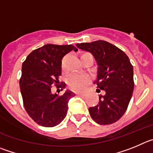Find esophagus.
Instances as JSON below:
<instances>
[{"instance_id": "obj_1", "label": "esophagus", "mask_w": 153, "mask_h": 153, "mask_svg": "<svg viewBox=\"0 0 153 153\" xmlns=\"http://www.w3.org/2000/svg\"><path fill=\"white\" fill-rule=\"evenodd\" d=\"M77 94L80 96H85L86 95V93H84V92H79V93H77Z\"/></svg>"}]
</instances>
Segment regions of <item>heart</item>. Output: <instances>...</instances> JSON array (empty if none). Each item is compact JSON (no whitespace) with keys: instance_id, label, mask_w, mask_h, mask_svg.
Returning a JSON list of instances; mask_svg holds the SVG:
<instances>
[{"instance_id":"b5f03b06","label":"heart","mask_w":153,"mask_h":153,"mask_svg":"<svg viewBox=\"0 0 153 153\" xmlns=\"http://www.w3.org/2000/svg\"><path fill=\"white\" fill-rule=\"evenodd\" d=\"M87 55H91L90 53H85L82 56H87ZM64 63L62 62V66ZM91 82V77L88 75H82V74L73 73L70 75L67 78V84L70 88L74 91H84Z\"/></svg>"}]
</instances>
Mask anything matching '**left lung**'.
Here are the masks:
<instances>
[{"label":"left lung","instance_id":"obj_1","mask_svg":"<svg viewBox=\"0 0 153 153\" xmlns=\"http://www.w3.org/2000/svg\"><path fill=\"white\" fill-rule=\"evenodd\" d=\"M76 46L94 56L98 65L94 83L105 91L104 95H99L97 105L89 107L91 117L100 125L115 123L126 112L134 88L133 68L129 58L119 48L104 40L78 43Z\"/></svg>","mask_w":153,"mask_h":153}]
</instances>
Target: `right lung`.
<instances>
[{
	"label": "right lung",
	"instance_id": "add662e5",
	"mask_svg": "<svg viewBox=\"0 0 153 153\" xmlns=\"http://www.w3.org/2000/svg\"><path fill=\"white\" fill-rule=\"evenodd\" d=\"M71 50L78 49L72 45L46 44L30 53L22 65L20 88L23 106L40 126H57L66 117L68 100L75 94L67 90L62 95L53 94L51 88L55 85L57 88H65V83L59 85L62 59Z\"/></svg>",
	"mask_w": 153,
	"mask_h": 153
}]
</instances>
